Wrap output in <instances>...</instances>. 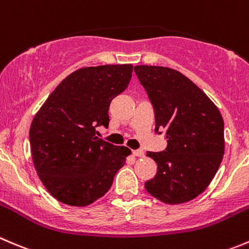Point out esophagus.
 <instances>
[{"label":"esophagus","instance_id":"obj_1","mask_svg":"<svg viewBox=\"0 0 249 249\" xmlns=\"http://www.w3.org/2000/svg\"><path fill=\"white\" fill-rule=\"evenodd\" d=\"M132 154H134L135 157H144V152L142 151V149H136V151L132 152Z\"/></svg>","mask_w":249,"mask_h":249}]
</instances>
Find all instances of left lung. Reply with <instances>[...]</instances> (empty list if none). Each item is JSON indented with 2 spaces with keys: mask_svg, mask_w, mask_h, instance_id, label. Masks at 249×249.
Segmentation results:
<instances>
[{
  "mask_svg": "<svg viewBox=\"0 0 249 249\" xmlns=\"http://www.w3.org/2000/svg\"><path fill=\"white\" fill-rule=\"evenodd\" d=\"M134 71L153 107L156 132H165L168 142L165 151L147 152L158 168L144 189L164 203L191 201L208 187L223 160V117L180 71L154 66Z\"/></svg>",
  "mask_w": 249,
  "mask_h": 249,
  "instance_id": "1",
  "label": "left lung"
}]
</instances>
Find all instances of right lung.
Returning a JSON list of instances; mask_svg holds the SVG:
<instances>
[{"label":"right lung","instance_id":"obj_1","mask_svg":"<svg viewBox=\"0 0 249 249\" xmlns=\"http://www.w3.org/2000/svg\"><path fill=\"white\" fill-rule=\"evenodd\" d=\"M131 64L81 68L67 76L40 108L29 132L34 165L47 191L68 206L105 196L130 149L97 137L109 125L113 98L126 90Z\"/></svg>","mask_w":249,"mask_h":249}]
</instances>
